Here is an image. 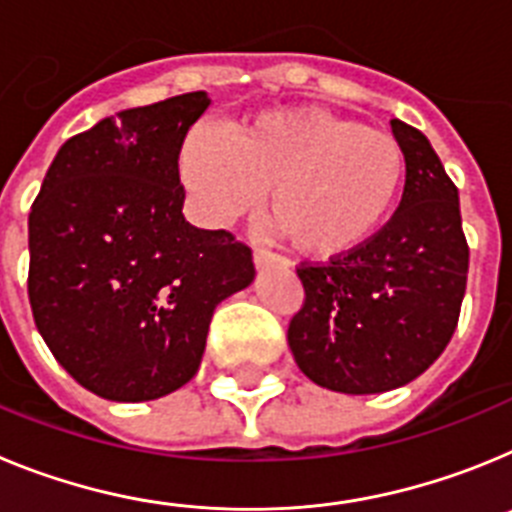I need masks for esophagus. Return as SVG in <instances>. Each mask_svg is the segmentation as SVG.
<instances>
[{
    "label": "esophagus",
    "instance_id": "34e87169",
    "mask_svg": "<svg viewBox=\"0 0 512 512\" xmlns=\"http://www.w3.org/2000/svg\"><path fill=\"white\" fill-rule=\"evenodd\" d=\"M253 264H256V269H264V266H287L289 261L284 256H279V253L259 248V251H253Z\"/></svg>",
    "mask_w": 512,
    "mask_h": 512
}]
</instances>
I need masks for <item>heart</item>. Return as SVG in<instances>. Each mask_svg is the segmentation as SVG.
Masks as SVG:
<instances>
[{
    "label": "heart",
    "mask_w": 512,
    "mask_h": 512,
    "mask_svg": "<svg viewBox=\"0 0 512 512\" xmlns=\"http://www.w3.org/2000/svg\"><path fill=\"white\" fill-rule=\"evenodd\" d=\"M197 215L223 225L264 212L292 248L336 259L372 238L405 182V151L387 130L323 107H287L233 122L225 135L194 130L179 156Z\"/></svg>",
    "instance_id": "1"
}]
</instances>
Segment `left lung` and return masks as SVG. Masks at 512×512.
<instances>
[{
	"label": "left lung",
	"instance_id": "left-lung-1",
	"mask_svg": "<svg viewBox=\"0 0 512 512\" xmlns=\"http://www.w3.org/2000/svg\"><path fill=\"white\" fill-rule=\"evenodd\" d=\"M390 125L405 151L390 223L356 251L297 269L305 302L289 320V348L305 377L343 395L420 377L449 346L467 289L459 189L420 130Z\"/></svg>",
	"mask_w": 512,
	"mask_h": 512
}]
</instances>
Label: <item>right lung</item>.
<instances>
[{"label":"right lung","mask_w":512,"mask_h":512,"mask_svg":"<svg viewBox=\"0 0 512 512\" xmlns=\"http://www.w3.org/2000/svg\"><path fill=\"white\" fill-rule=\"evenodd\" d=\"M205 92L104 117L58 148L30 210L27 295L58 364L94 395L158 400L197 374L251 248L182 215L179 151Z\"/></svg>","instance_id":"obj_1"}]
</instances>
